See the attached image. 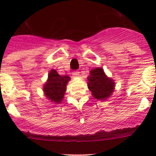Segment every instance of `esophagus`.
I'll list each match as a JSON object with an SVG mask.
<instances>
[{"mask_svg": "<svg viewBox=\"0 0 156 156\" xmlns=\"http://www.w3.org/2000/svg\"><path fill=\"white\" fill-rule=\"evenodd\" d=\"M79 73H80L78 71H74V72H73L72 75H73V77H77L78 76H79Z\"/></svg>", "mask_w": 156, "mask_h": 156, "instance_id": "obj_1", "label": "esophagus"}]
</instances>
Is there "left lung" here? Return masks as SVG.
Masks as SVG:
<instances>
[{"instance_id":"1","label":"left lung","mask_w":156,"mask_h":156,"mask_svg":"<svg viewBox=\"0 0 156 156\" xmlns=\"http://www.w3.org/2000/svg\"><path fill=\"white\" fill-rule=\"evenodd\" d=\"M88 89L94 98L105 101L111 96L115 87L114 80L108 77L101 68H95L90 72L87 77Z\"/></svg>"}]
</instances>
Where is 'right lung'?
Returning <instances> with one entry per match:
<instances>
[{"instance_id": "add662e5", "label": "right lung", "mask_w": 156, "mask_h": 156, "mask_svg": "<svg viewBox=\"0 0 156 156\" xmlns=\"http://www.w3.org/2000/svg\"><path fill=\"white\" fill-rule=\"evenodd\" d=\"M68 76H60L55 69H51L48 74V79L44 86V92L48 100L53 103L62 102L66 90V84L69 81Z\"/></svg>"}]
</instances>
